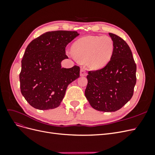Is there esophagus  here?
Returning a JSON list of instances; mask_svg holds the SVG:
<instances>
[{
    "label": "esophagus",
    "instance_id": "1",
    "mask_svg": "<svg viewBox=\"0 0 155 155\" xmlns=\"http://www.w3.org/2000/svg\"><path fill=\"white\" fill-rule=\"evenodd\" d=\"M87 75L86 71H85V69L84 68H81L80 70V76H85Z\"/></svg>",
    "mask_w": 155,
    "mask_h": 155
}]
</instances>
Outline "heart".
I'll return each mask as SVG.
<instances>
[{
	"label": "heart",
	"mask_w": 155,
	"mask_h": 155,
	"mask_svg": "<svg viewBox=\"0 0 155 155\" xmlns=\"http://www.w3.org/2000/svg\"><path fill=\"white\" fill-rule=\"evenodd\" d=\"M70 55L80 61H85L92 69L104 67L109 62L114 49L113 41L107 36H88L76 41Z\"/></svg>",
	"instance_id": "heart-1"
}]
</instances>
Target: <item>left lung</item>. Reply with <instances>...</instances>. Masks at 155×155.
Listing matches in <instances>:
<instances>
[{
  "label": "left lung",
  "mask_w": 155,
  "mask_h": 155,
  "mask_svg": "<svg viewBox=\"0 0 155 155\" xmlns=\"http://www.w3.org/2000/svg\"><path fill=\"white\" fill-rule=\"evenodd\" d=\"M109 34L114 44L112 57L105 67L88 72L85 94L94 109L115 112L133 95L137 64L126 42L117 35Z\"/></svg>",
  "instance_id": "left-lung-1"
}]
</instances>
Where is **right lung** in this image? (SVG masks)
<instances>
[{
  "mask_svg": "<svg viewBox=\"0 0 155 155\" xmlns=\"http://www.w3.org/2000/svg\"><path fill=\"white\" fill-rule=\"evenodd\" d=\"M79 35L75 31H48L28 45L21 61V92L35 109H52L60 105L70 83L79 77L80 68L61 67L68 59L65 48Z\"/></svg>",
  "mask_w": 155,
  "mask_h": 155,
  "instance_id": "right-lung-1",
  "label": "right lung"
}]
</instances>
